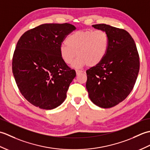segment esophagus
Wrapping results in <instances>:
<instances>
[{
	"label": "esophagus",
	"instance_id": "obj_1",
	"mask_svg": "<svg viewBox=\"0 0 150 150\" xmlns=\"http://www.w3.org/2000/svg\"><path fill=\"white\" fill-rule=\"evenodd\" d=\"M82 72H83V71H81V70H78V69L76 70V73H77V75H78L79 73H82Z\"/></svg>",
	"mask_w": 150,
	"mask_h": 150
}]
</instances>
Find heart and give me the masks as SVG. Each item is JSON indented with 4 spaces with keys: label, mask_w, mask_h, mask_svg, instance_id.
I'll return each instance as SVG.
<instances>
[{
    "label": "heart",
    "mask_w": 150,
    "mask_h": 150,
    "mask_svg": "<svg viewBox=\"0 0 150 150\" xmlns=\"http://www.w3.org/2000/svg\"><path fill=\"white\" fill-rule=\"evenodd\" d=\"M109 44V35L104 30H79L67 38L66 44L60 47V55L63 61L68 64L77 55L78 59L73 64L75 68L86 64L93 67L104 60Z\"/></svg>",
    "instance_id": "obj_1"
}]
</instances>
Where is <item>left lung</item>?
<instances>
[{
    "label": "left lung",
    "mask_w": 150,
    "mask_h": 150,
    "mask_svg": "<svg viewBox=\"0 0 150 150\" xmlns=\"http://www.w3.org/2000/svg\"><path fill=\"white\" fill-rule=\"evenodd\" d=\"M92 26L106 31L110 44L103 61L86 70V86L92 103L110 108L123 101L132 91L139 71V55L128 31L105 24Z\"/></svg>",
    "instance_id": "obj_1"
}]
</instances>
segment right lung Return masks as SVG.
I'll return each mask as SVG.
<instances>
[{
  "mask_svg": "<svg viewBox=\"0 0 150 150\" xmlns=\"http://www.w3.org/2000/svg\"><path fill=\"white\" fill-rule=\"evenodd\" d=\"M75 29L68 23L44 24L26 31L19 39L12 71L21 94L35 106L52 110L66 99L76 72L63 61L60 47Z\"/></svg>",
  "mask_w": 150,
  "mask_h": 150,
  "instance_id": "add662e5",
  "label": "right lung"
}]
</instances>
